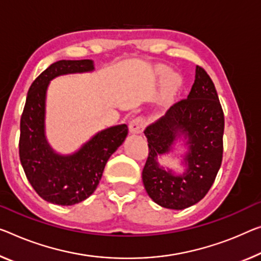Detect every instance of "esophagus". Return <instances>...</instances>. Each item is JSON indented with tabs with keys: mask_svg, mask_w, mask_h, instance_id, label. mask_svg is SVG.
I'll list each match as a JSON object with an SVG mask.
<instances>
[{
	"mask_svg": "<svg viewBox=\"0 0 261 261\" xmlns=\"http://www.w3.org/2000/svg\"><path fill=\"white\" fill-rule=\"evenodd\" d=\"M146 127V120L143 118H135L129 122V132L132 134L142 133Z\"/></svg>",
	"mask_w": 261,
	"mask_h": 261,
	"instance_id": "34e87169",
	"label": "esophagus"
}]
</instances>
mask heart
Masks as SVG:
<instances>
[{
	"label": "heart",
	"instance_id": "obj_1",
	"mask_svg": "<svg viewBox=\"0 0 261 261\" xmlns=\"http://www.w3.org/2000/svg\"><path fill=\"white\" fill-rule=\"evenodd\" d=\"M161 77H166V75L169 74V70L168 69H161L159 71ZM179 89V79L176 77V75H168L166 78L162 86V91H161V101L162 102H167L174 98V95L177 93V91Z\"/></svg>",
	"mask_w": 261,
	"mask_h": 261
}]
</instances>
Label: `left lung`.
Masks as SVG:
<instances>
[{
  "label": "left lung",
  "instance_id": "obj_1",
  "mask_svg": "<svg viewBox=\"0 0 261 261\" xmlns=\"http://www.w3.org/2000/svg\"><path fill=\"white\" fill-rule=\"evenodd\" d=\"M223 134L224 113L217 91L205 70L196 66L195 83L188 98L174 103L144 130L149 154L142 181L149 197L172 210L198 203L210 190L222 164ZM182 137L187 146L182 160L186 170L176 174L160 166L157 158L171 152Z\"/></svg>",
  "mask_w": 261,
  "mask_h": 261
}]
</instances>
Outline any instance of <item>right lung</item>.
Here are the masks:
<instances>
[{"instance_id":"obj_1","label":"right lung","mask_w":261,"mask_h":261,"mask_svg":"<svg viewBox=\"0 0 261 261\" xmlns=\"http://www.w3.org/2000/svg\"><path fill=\"white\" fill-rule=\"evenodd\" d=\"M94 70L93 61H58L44 70L31 84L21 118L19 159L28 181L46 202L74 205L93 194L103 169L125 141V123L106 128L84 143L77 151L63 155L54 150L45 135L46 92L59 75Z\"/></svg>"}]
</instances>
